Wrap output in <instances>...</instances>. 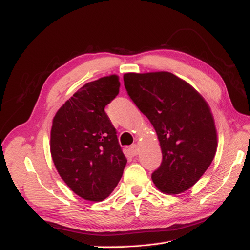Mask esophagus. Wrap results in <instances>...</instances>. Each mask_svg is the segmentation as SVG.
Wrapping results in <instances>:
<instances>
[{
  "label": "esophagus",
  "mask_w": 250,
  "mask_h": 250,
  "mask_svg": "<svg viewBox=\"0 0 250 250\" xmlns=\"http://www.w3.org/2000/svg\"><path fill=\"white\" fill-rule=\"evenodd\" d=\"M130 150H131L132 155L136 156L137 153H139V151H140V148H139V146H137L136 144H134V145H132V146L130 147Z\"/></svg>",
  "instance_id": "1"
}]
</instances>
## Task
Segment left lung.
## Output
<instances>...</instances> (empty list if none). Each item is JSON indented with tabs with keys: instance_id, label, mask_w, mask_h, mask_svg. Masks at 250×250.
Instances as JSON below:
<instances>
[{
	"instance_id": "left-lung-1",
	"label": "left lung",
	"mask_w": 250,
	"mask_h": 250,
	"mask_svg": "<svg viewBox=\"0 0 250 250\" xmlns=\"http://www.w3.org/2000/svg\"><path fill=\"white\" fill-rule=\"evenodd\" d=\"M124 81L160 143L162 163L151 175L153 184L167 194L185 192L203 176L218 146L208 103L169 72L125 73Z\"/></svg>"
}]
</instances>
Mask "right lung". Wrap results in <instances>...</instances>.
I'll list each match as a JSON object with an SVG mask.
<instances>
[{
    "instance_id": "add662e5",
    "label": "right lung",
    "mask_w": 250,
    "mask_h": 250,
    "mask_svg": "<svg viewBox=\"0 0 250 250\" xmlns=\"http://www.w3.org/2000/svg\"><path fill=\"white\" fill-rule=\"evenodd\" d=\"M119 88L115 74L87 83L52 119V161L63 182L83 200L100 202L107 198L126 164L116 130L104 110Z\"/></svg>"
}]
</instances>
